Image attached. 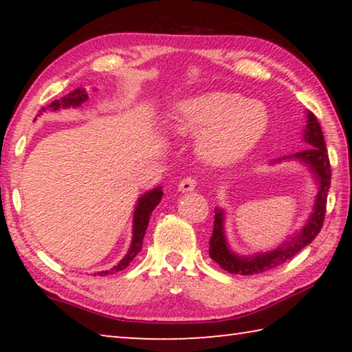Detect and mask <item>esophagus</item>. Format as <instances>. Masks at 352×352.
I'll list each match as a JSON object with an SVG mask.
<instances>
[{
	"instance_id": "1",
	"label": "esophagus",
	"mask_w": 352,
	"mask_h": 352,
	"mask_svg": "<svg viewBox=\"0 0 352 352\" xmlns=\"http://www.w3.org/2000/svg\"><path fill=\"white\" fill-rule=\"evenodd\" d=\"M195 188H197V178L195 177H184L180 184H178V190H182V192H189V190H194Z\"/></svg>"
}]
</instances>
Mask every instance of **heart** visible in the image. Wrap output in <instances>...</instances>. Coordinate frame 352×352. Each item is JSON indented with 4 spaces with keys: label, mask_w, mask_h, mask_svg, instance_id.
<instances>
[{
    "label": "heart",
    "mask_w": 352,
    "mask_h": 352,
    "mask_svg": "<svg viewBox=\"0 0 352 352\" xmlns=\"http://www.w3.org/2000/svg\"><path fill=\"white\" fill-rule=\"evenodd\" d=\"M174 126L183 135H201L200 152L212 164H228L258 144L269 126V111L242 94L211 91L178 104Z\"/></svg>",
    "instance_id": "heart-1"
}]
</instances>
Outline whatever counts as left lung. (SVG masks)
I'll return each instance as SVG.
<instances>
[{
    "label": "left lung",
    "mask_w": 352,
    "mask_h": 352,
    "mask_svg": "<svg viewBox=\"0 0 352 352\" xmlns=\"http://www.w3.org/2000/svg\"><path fill=\"white\" fill-rule=\"evenodd\" d=\"M307 119L309 121L305 130V141L309 142L311 147L295 153L294 157L302 160V162L311 166V169L317 175V180L320 183V190L311 219H309L307 225L302 228L301 233L295 236L290 242H285L283 247L273 250L270 253L258 254L254 258H242V256L231 253L228 247H226L223 236V212L217 210L216 216H214V228L210 239V256L223 270L234 273V275H258V273L275 269V267L294 258L296 253H300L302 248L309 245L317 237L320 230L323 228L332 170L329 157H327L324 136L323 132H321L318 119L314 113H307Z\"/></svg>",
    "instance_id": "obj_1"
}]
</instances>
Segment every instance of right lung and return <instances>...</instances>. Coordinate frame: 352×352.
<instances>
[{"mask_svg": "<svg viewBox=\"0 0 352 352\" xmlns=\"http://www.w3.org/2000/svg\"><path fill=\"white\" fill-rule=\"evenodd\" d=\"M88 99L85 90H83L82 87L76 88L74 91L68 93L67 96H63L62 99H56L52 100L50 105H46V109H51V110H58L62 107V109H67V107H77L80 105L82 102H85ZM45 111V107L40 110ZM162 195H163V190L162 188H155L152 190H148L147 194L142 195L140 199L138 205H136V210H135V216H133V239H132V245H130L129 253L126 254V258H124L121 262L116 267H113L111 270H105V272H100L98 275L100 276H105V275H113V273L116 272H121L126 269V267L130 264L135 259V256L141 252L142 248V239H144V234H146V230H147V225H148V219H151V214L152 211L157 208V205L160 204V200H162Z\"/></svg>", "mask_w": 352, "mask_h": 352, "instance_id": "obj_1", "label": "right lung"}]
</instances>
